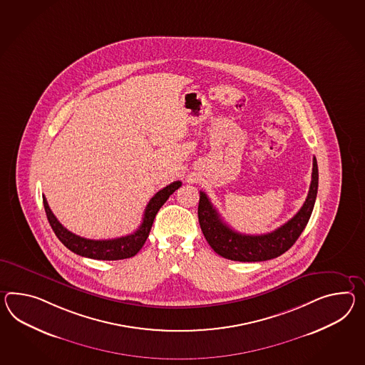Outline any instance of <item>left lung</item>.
Returning <instances> with one entry per match:
<instances>
[{
	"label": "left lung",
	"instance_id": "obj_1",
	"mask_svg": "<svg viewBox=\"0 0 365 365\" xmlns=\"http://www.w3.org/2000/svg\"><path fill=\"white\" fill-rule=\"evenodd\" d=\"M318 163L312 160V185L301 210L276 231L265 235H242L222 222L208 196L200 191L197 217L202 232L210 247L222 257L240 262L267 261L284 255L293 247L312 216L318 192Z\"/></svg>",
	"mask_w": 365,
	"mask_h": 365
}]
</instances>
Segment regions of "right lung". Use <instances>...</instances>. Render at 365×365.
Listing matches in <instances>:
<instances>
[{
    "instance_id": "1",
    "label": "right lung",
    "mask_w": 365,
    "mask_h": 365,
    "mask_svg": "<svg viewBox=\"0 0 365 365\" xmlns=\"http://www.w3.org/2000/svg\"><path fill=\"white\" fill-rule=\"evenodd\" d=\"M180 186H182V182L177 180V182L170 183L169 186L160 190L155 195L151 197L150 202L146 205L145 212H143V222L138 227V230L133 232L132 235L117 237L112 240H91V239H84V237L72 233L58 222L53 211L50 210L45 196H43V205H45L48 222H50L53 231L55 232L56 237L62 241L64 247H67L71 252L79 255V256H83V257L115 261V259L133 257L140 252L145 241L149 237L155 215L160 211V207L165 205V202L169 199V196L175 190H178Z\"/></svg>"
}]
</instances>
